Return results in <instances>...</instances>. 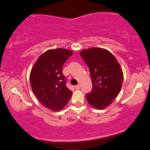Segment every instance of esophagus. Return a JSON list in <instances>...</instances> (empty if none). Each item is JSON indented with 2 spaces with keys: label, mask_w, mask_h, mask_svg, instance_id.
I'll use <instances>...</instances> for the list:
<instances>
[{
  "label": "esophagus",
  "mask_w": 150,
  "mask_h": 150,
  "mask_svg": "<svg viewBox=\"0 0 150 150\" xmlns=\"http://www.w3.org/2000/svg\"><path fill=\"white\" fill-rule=\"evenodd\" d=\"M75 88L76 90H79L80 88V84H78V85H76V86H75Z\"/></svg>",
  "instance_id": "34e87169"
}]
</instances>
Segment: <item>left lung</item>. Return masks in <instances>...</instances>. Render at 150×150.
Masks as SVG:
<instances>
[{"instance_id": "left-lung-1", "label": "left lung", "mask_w": 150, "mask_h": 150, "mask_svg": "<svg viewBox=\"0 0 150 150\" xmlns=\"http://www.w3.org/2000/svg\"><path fill=\"white\" fill-rule=\"evenodd\" d=\"M80 55L89 67L92 82L91 92L86 95L89 104L104 109L119 94L123 82V72L111 52L100 48L86 49Z\"/></svg>"}]
</instances>
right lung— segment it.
<instances>
[{
	"instance_id": "right-lung-1",
	"label": "right lung",
	"mask_w": 150,
	"mask_h": 150,
	"mask_svg": "<svg viewBox=\"0 0 150 150\" xmlns=\"http://www.w3.org/2000/svg\"><path fill=\"white\" fill-rule=\"evenodd\" d=\"M72 54L67 49L47 50L31 70L30 82L34 94L44 106L52 111L62 109L72 96L62 74L63 64Z\"/></svg>"
}]
</instances>
